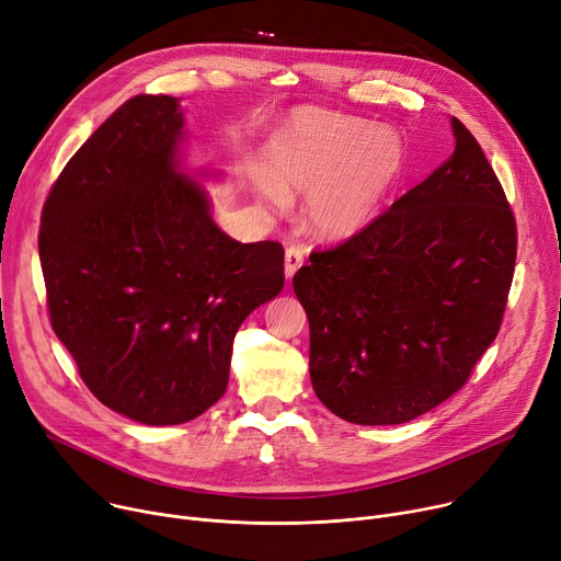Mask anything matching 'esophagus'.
<instances>
[{"instance_id": "obj_1", "label": "esophagus", "mask_w": 561, "mask_h": 561, "mask_svg": "<svg viewBox=\"0 0 561 561\" xmlns=\"http://www.w3.org/2000/svg\"><path fill=\"white\" fill-rule=\"evenodd\" d=\"M305 264V250L297 248V245H290L284 254V275L286 279H293V275L302 268Z\"/></svg>"}]
</instances>
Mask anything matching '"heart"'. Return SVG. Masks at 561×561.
<instances>
[{"label":"heart","mask_w":561,"mask_h":561,"mask_svg":"<svg viewBox=\"0 0 561 561\" xmlns=\"http://www.w3.org/2000/svg\"><path fill=\"white\" fill-rule=\"evenodd\" d=\"M397 130L322 107H300L268 137L266 171L248 175L250 194L266 211H284L307 196L313 234L343 241L367 228L403 173Z\"/></svg>","instance_id":"1"}]
</instances>
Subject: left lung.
<instances>
[{
	"instance_id": "left-lung-1",
	"label": "left lung",
	"mask_w": 561,
	"mask_h": 561,
	"mask_svg": "<svg viewBox=\"0 0 561 561\" xmlns=\"http://www.w3.org/2000/svg\"><path fill=\"white\" fill-rule=\"evenodd\" d=\"M365 230L293 277L318 399L345 422L390 426L456 394L501 329L516 222L476 137Z\"/></svg>"
}]
</instances>
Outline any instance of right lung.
I'll use <instances>...</instances> for the list:
<instances>
[{
	"instance_id": "obj_1",
	"label": "right lung",
	"mask_w": 561,
	"mask_h": 561,
	"mask_svg": "<svg viewBox=\"0 0 561 561\" xmlns=\"http://www.w3.org/2000/svg\"><path fill=\"white\" fill-rule=\"evenodd\" d=\"M180 99L137 94L67 162L43 209L51 327L90 392L146 426L226 394L241 322L284 286V248L239 243L184 169Z\"/></svg>"
}]
</instances>
